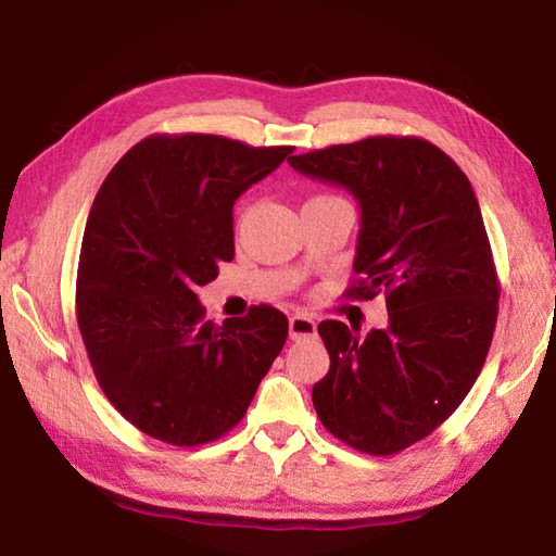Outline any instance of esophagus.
<instances>
[{
	"instance_id": "esophagus-1",
	"label": "esophagus",
	"mask_w": 556,
	"mask_h": 556,
	"mask_svg": "<svg viewBox=\"0 0 556 556\" xmlns=\"http://www.w3.org/2000/svg\"><path fill=\"white\" fill-rule=\"evenodd\" d=\"M289 338L291 341H306V338H316V321L312 316L296 314L289 318Z\"/></svg>"
}]
</instances>
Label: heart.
Here are the masks:
<instances>
[{"instance_id":"b5f03b06","label":"heart","mask_w":556,"mask_h":556,"mask_svg":"<svg viewBox=\"0 0 556 556\" xmlns=\"http://www.w3.org/2000/svg\"><path fill=\"white\" fill-rule=\"evenodd\" d=\"M318 199H321V195H318Z\"/></svg>"}]
</instances>
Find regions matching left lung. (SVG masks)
Segmentation results:
<instances>
[{"mask_svg":"<svg viewBox=\"0 0 556 556\" xmlns=\"http://www.w3.org/2000/svg\"><path fill=\"white\" fill-rule=\"evenodd\" d=\"M289 164L361 203L345 296L384 294L390 318L365 338L318 324L331 368L314 384L316 414L363 454H397L456 412L493 341L501 285L476 193L454 159L419 137H368Z\"/></svg>","mask_w":556,"mask_h":556,"instance_id":"8db88e82","label":"left lung"}]
</instances>
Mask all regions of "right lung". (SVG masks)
<instances>
[{
    "instance_id": "right-lung-1",
    "label": "right lung",
    "mask_w": 556,
    "mask_h": 556,
    "mask_svg": "<svg viewBox=\"0 0 556 556\" xmlns=\"http://www.w3.org/2000/svg\"><path fill=\"white\" fill-rule=\"evenodd\" d=\"M291 152L193 131L152 135L100 186L75 314L102 392L147 437L199 446L228 434L285 348L279 308L260 304L215 326L195 289L235 257V201Z\"/></svg>"
}]
</instances>
